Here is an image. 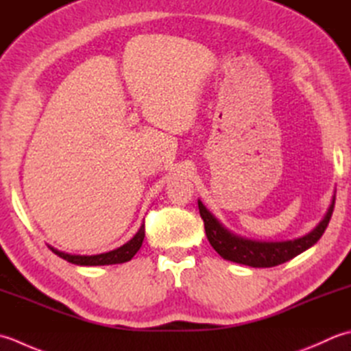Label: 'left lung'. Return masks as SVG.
I'll use <instances>...</instances> for the list:
<instances>
[{
  "label": "left lung",
  "mask_w": 351,
  "mask_h": 351,
  "mask_svg": "<svg viewBox=\"0 0 351 351\" xmlns=\"http://www.w3.org/2000/svg\"><path fill=\"white\" fill-rule=\"evenodd\" d=\"M333 207L335 194L324 218L319 221L313 230L304 236L289 241H256L232 232L207 209L202 199H198V209L204 221L206 236L213 250L226 261L253 268H271L280 265V263L294 259L295 256L306 252L307 248L315 245L326 232L328 221L332 218Z\"/></svg>",
  "instance_id": "8db88e82"
}]
</instances>
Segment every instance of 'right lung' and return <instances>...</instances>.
<instances>
[{"mask_svg":"<svg viewBox=\"0 0 351 351\" xmlns=\"http://www.w3.org/2000/svg\"><path fill=\"white\" fill-rule=\"evenodd\" d=\"M145 238V224L142 223L141 228L130 241H127L124 245H121L112 252L101 253V254H71L60 252L51 245H48L51 248V252L56 253L57 256H60L62 259L68 261L69 263H74V265H80V267H98V265H117V263H124L133 259V256L139 252V248L144 242Z\"/></svg>","mask_w":351,"mask_h":351,"instance_id":"add662e5","label":"right lung"}]
</instances>
